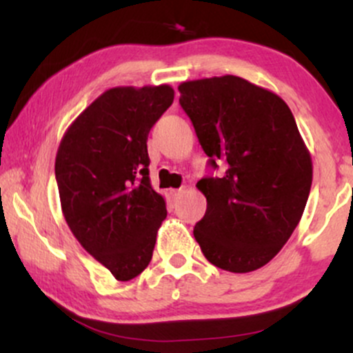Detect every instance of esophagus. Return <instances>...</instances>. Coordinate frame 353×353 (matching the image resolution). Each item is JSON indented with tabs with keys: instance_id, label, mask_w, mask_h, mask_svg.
<instances>
[{
	"instance_id": "34e87169",
	"label": "esophagus",
	"mask_w": 353,
	"mask_h": 353,
	"mask_svg": "<svg viewBox=\"0 0 353 353\" xmlns=\"http://www.w3.org/2000/svg\"><path fill=\"white\" fill-rule=\"evenodd\" d=\"M171 194H172L174 201H177V199H179V197L182 196V194H184V189H174Z\"/></svg>"
}]
</instances>
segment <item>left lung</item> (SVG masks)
I'll use <instances>...</instances> for the list:
<instances>
[{
    "label": "left lung",
    "mask_w": 353,
    "mask_h": 353,
    "mask_svg": "<svg viewBox=\"0 0 353 353\" xmlns=\"http://www.w3.org/2000/svg\"><path fill=\"white\" fill-rule=\"evenodd\" d=\"M179 103L221 177H204L208 199L194 228L205 259L245 274L270 262L301 222L312 159L285 101L239 76L185 81Z\"/></svg>",
    "instance_id": "8db88e82"
}]
</instances>
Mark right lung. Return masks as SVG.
<instances>
[{"label":"right lung","mask_w":353,"mask_h":353,"mask_svg":"<svg viewBox=\"0 0 353 353\" xmlns=\"http://www.w3.org/2000/svg\"><path fill=\"white\" fill-rule=\"evenodd\" d=\"M172 101L168 84L108 89L68 128L56 154L61 209L72 236L117 281L149 265L168 216L149 181L148 136Z\"/></svg>","instance_id":"add662e5"}]
</instances>
